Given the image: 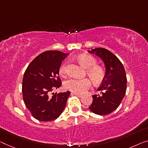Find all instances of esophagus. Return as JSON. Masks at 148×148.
Wrapping results in <instances>:
<instances>
[{
  "mask_svg": "<svg viewBox=\"0 0 148 148\" xmlns=\"http://www.w3.org/2000/svg\"><path fill=\"white\" fill-rule=\"evenodd\" d=\"M73 95H75L76 96H77V97H79V98H81V97H83V95H81V94H79V93H75V92H73Z\"/></svg>",
  "mask_w": 148,
  "mask_h": 148,
  "instance_id": "obj_1",
  "label": "esophagus"
}]
</instances>
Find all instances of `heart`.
<instances>
[{
    "label": "heart",
    "instance_id": "obj_1",
    "mask_svg": "<svg viewBox=\"0 0 148 148\" xmlns=\"http://www.w3.org/2000/svg\"><path fill=\"white\" fill-rule=\"evenodd\" d=\"M77 60L84 67L87 68L86 74L90 77L93 83L99 85L104 81L106 75L105 69L101 65H97V61L94 57L88 54H81L78 57ZM59 72L61 76L65 77L66 75L67 69L65 64L61 65ZM63 85L65 89L81 94L90 88L91 86V81L88 78H71L65 81Z\"/></svg>",
    "mask_w": 148,
    "mask_h": 148
}]
</instances>
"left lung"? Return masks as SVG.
Returning <instances> with one entry per match:
<instances>
[{"mask_svg":"<svg viewBox=\"0 0 148 148\" xmlns=\"http://www.w3.org/2000/svg\"><path fill=\"white\" fill-rule=\"evenodd\" d=\"M88 52L100 57L106 67L105 78L98 88L101 95H92L89 109L96 114H109L119 107L126 94V71L119 59L108 49L98 47Z\"/></svg>","mask_w":148,"mask_h":148,"instance_id":"left-lung-1","label":"left lung"}]
</instances>
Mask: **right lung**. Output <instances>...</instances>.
Wrapping results in <instances>:
<instances>
[{"mask_svg":"<svg viewBox=\"0 0 148 148\" xmlns=\"http://www.w3.org/2000/svg\"><path fill=\"white\" fill-rule=\"evenodd\" d=\"M66 53L47 51L29 63L22 79V95L26 108L39 121L48 122L60 116L66 106L70 91L50 92L61 86L59 70Z\"/></svg>","mask_w":148,"mask_h":148,"instance_id":"right-lung-1","label":"right lung"}]
</instances>
